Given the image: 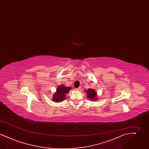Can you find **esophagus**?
Here are the masks:
<instances>
[{"label": "esophagus", "instance_id": "1", "mask_svg": "<svg viewBox=\"0 0 149 149\" xmlns=\"http://www.w3.org/2000/svg\"><path fill=\"white\" fill-rule=\"evenodd\" d=\"M81 87L80 86V87H79V88H76V90H78V91H79V90H81Z\"/></svg>", "mask_w": 149, "mask_h": 149}]
</instances>
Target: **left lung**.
<instances>
[{"instance_id": "obj_1", "label": "left lung", "mask_w": 149, "mask_h": 149, "mask_svg": "<svg viewBox=\"0 0 149 149\" xmlns=\"http://www.w3.org/2000/svg\"><path fill=\"white\" fill-rule=\"evenodd\" d=\"M86 94L88 95V97L89 98V99H92V100H96L97 98V93L95 92V91L93 89H88V91H86Z\"/></svg>"}]
</instances>
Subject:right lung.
<instances>
[{
	"label": "right lung",
	"mask_w": 149,
	"mask_h": 149,
	"mask_svg": "<svg viewBox=\"0 0 149 149\" xmlns=\"http://www.w3.org/2000/svg\"><path fill=\"white\" fill-rule=\"evenodd\" d=\"M71 89L70 87H65L64 85H61L57 88L56 92L53 95V100L56 102L63 101L66 97V95Z\"/></svg>",
	"instance_id": "1"
}]
</instances>
